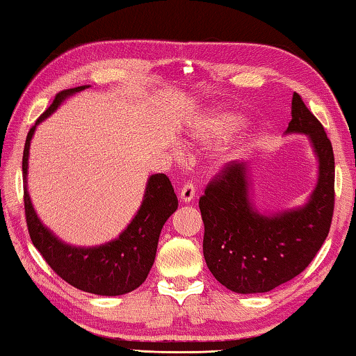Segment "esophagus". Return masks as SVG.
<instances>
[{
    "label": "esophagus",
    "mask_w": 356,
    "mask_h": 356,
    "mask_svg": "<svg viewBox=\"0 0 356 356\" xmlns=\"http://www.w3.org/2000/svg\"><path fill=\"white\" fill-rule=\"evenodd\" d=\"M179 198H180V201H184V202L193 201V198H195V187H193V184H185L184 187H182V190L179 191Z\"/></svg>",
    "instance_id": "obj_1"
}]
</instances>
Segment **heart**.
Instances as JSON below:
<instances>
[{
  "instance_id": "heart-1",
  "label": "heart",
  "mask_w": 356,
  "mask_h": 356,
  "mask_svg": "<svg viewBox=\"0 0 356 356\" xmlns=\"http://www.w3.org/2000/svg\"><path fill=\"white\" fill-rule=\"evenodd\" d=\"M242 120H244V118H242V115L238 114L236 111L212 109L196 123L193 136L195 139H198L200 143H211L213 139L223 138L231 131H234L236 128H239L242 125ZM238 155V149L225 152L222 158H220V163H227Z\"/></svg>"
}]
</instances>
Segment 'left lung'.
<instances>
[{
	"label": "left lung",
	"mask_w": 356,
	"mask_h": 356,
	"mask_svg": "<svg viewBox=\"0 0 356 356\" xmlns=\"http://www.w3.org/2000/svg\"><path fill=\"white\" fill-rule=\"evenodd\" d=\"M286 134H306L318 160L317 185L302 206L263 213L250 200L249 163H231L200 198L202 253L220 284L241 295L266 293L309 266L330 233L334 154L323 125L293 93Z\"/></svg>",
	"instance_id": "8db88e82"
}]
</instances>
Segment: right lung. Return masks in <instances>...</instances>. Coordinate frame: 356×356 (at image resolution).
<instances>
[{
    "label": "right lung",
    "instance_id": "right-lung-1",
    "mask_svg": "<svg viewBox=\"0 0 356 356\" xmlns=\"http://www.w3.org/2000/svg\"><path fill=\"white\" fill-rule=\"evenodd\" d=\"M88 87L82 86L60 92L49 109L28 131L22 160L25 216L33 245L61 279L76 289L93 295L118 296L136 290L147 279L155 261L163 225L177 209V196L165 174H154L149 177L140 207L120 236L95 247H76L56 238L39 220L28 193V156L31 138L38 125L52 115L66 98Z\"/></svg>",
    "mask_w": 356,
    "mask_h": 356
}]
</instances>
